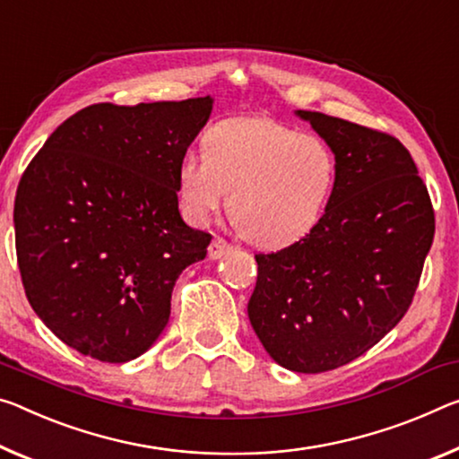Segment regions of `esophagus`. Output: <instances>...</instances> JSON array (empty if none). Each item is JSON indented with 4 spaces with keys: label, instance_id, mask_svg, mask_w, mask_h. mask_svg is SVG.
Wrapping results in <instances>:
<instances>
[{
    "label": "esophagus",
    "instance_id": "1",
    "mask_svg": "<svg viewBox=\"0 0 459 459\" xmlns=\"http://www.w3.org/2000/svg\"><path fill=\"white\" fill-rule=\"evenodd\" d=\"M229 251H232V245L222 237H214V241L208 247V257L210 259H221L222 255H227Z\"/></svg>",
    "mask_w": 459,
    "mask_h": 459
}]
</instances>
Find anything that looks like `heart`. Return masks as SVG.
<instances>
[{"mask_svg":"<svg viewBox=\"0 0 459 459\" xmlns=\"http://www.w3.org/2000/svg\"><path fill=\"white\" fill-rule=\"evenodd\" d=\"M204 144L179 161L181 206L194 222H206L229 192L232 218L259 247L294 245L321 221L337 181L325 138L267 116H232L216 122Z\"/></svg>","mask_w":459,"mask_h":459,"instance_id":"obj_1","label":"heart"}]
</instances>
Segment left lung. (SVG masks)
<instances>
[{"label":"left lung","mask_w":459,"mask_h":459,"mask_svg":"<svg viewBox=\"0 0 459 459\" xmlns=\"http://www.w3.org/2000/svg\"><path fill=\"white\" fill-rule=\"evenodd\" d=\"M337 157L325 214L300 241L257 253L249 321L265 351L300 374L341 368L409 310L435 235L411 152L392 134L298 110Z\"/></svg>","instance_id":"8db88e82"}]
</instances>
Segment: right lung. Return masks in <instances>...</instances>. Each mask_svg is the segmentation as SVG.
I'll return each mask as SVG.
<instances>
[{
  "instance_id": "obj_1",
  "label": "right lung",
  "mask_w": 459,
  "mask_h": 459,
  "mask_svg": "<svg viewBox=\"0 0 459 459\" xmlns=\"http://www.w3.org/2000/svg\"><path fill=\"white\" fill-rule=\"evenodd\" d=\"M212 100L93 104L48 136L13 204L26 298L63 343L108 363L138 358L212 235L181 221L179 161Z\"/></svg>"
}]
</instances>
